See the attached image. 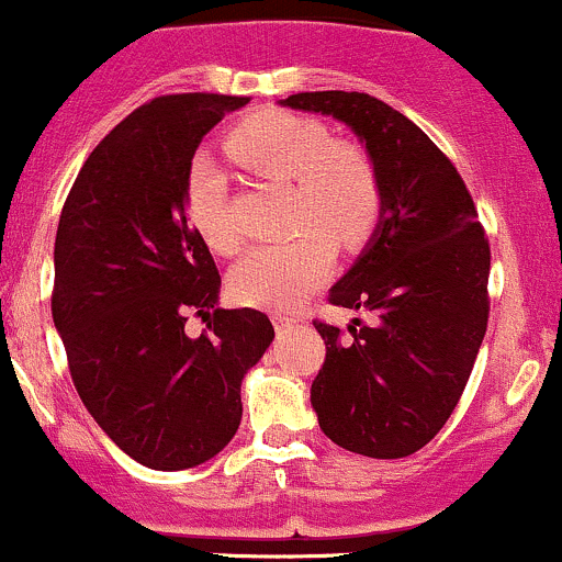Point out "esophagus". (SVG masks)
I'll list each match as a JSON object with an SVG mask.
<instances>
[{
    "label": "esophagus",
    "instance_id": "1",
    "mask_svg": "<svg viewBox=\"0 0 562 562\" xmlns=\"http://www.w3.org/2000/svg\"><path fill=\"white\" fill-rule=\"evenodd\" d=\"M294 316H289V314H273V325H276V330L279 333H283V330H289V327H294Z\"/></svg>",
    "mask_w": 562,
    "mask_h": 562
}]
</instances>
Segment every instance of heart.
<instances>
[{
    "mask_svg": "<svg viewBox=\"0 0 562 562\" xmlns=\"http://www.w3.org/2000/svg\"><path fill=\"white\" fill-rule=\"evenodd\" d=\"M226 153L265 180L292 186L289 229L279 246L254 248L232 268L235 300L257 308H292L333 270V243L358 248L382 213V186L369 155L333 142L330 131L289 111H259L226 138ZM188 213L213 251L235 254L240 232L232 221L226 177L210 158L191 164Z\"/></svg>",
    "mask_w": 562,
    "mask_h": 562,
    "instance_id": "1",
    "label": "heart"
}]
</instances>
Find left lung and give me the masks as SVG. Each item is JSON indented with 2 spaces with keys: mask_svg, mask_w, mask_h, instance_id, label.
Instances as JSON below:
<instances>
[{
  "mask_svg": "<svg viewBox=\"0 0 562 562\" xmlns=\"http://www.w3.org/2000/svg\"><path fill=\"white\" fill-rule=\"evenodd\" d=\"M281 105L344 122L374 164L382 213L330 303L374 325L352 338L314 322L325 366L311 385L319 429L371 459L420 451L470 380L488 319V243L457 166L402 111L366 92H300Z\"/></svg>",
  "mask_w": 562,
  "mask_h": 562,
  "instance_id": "left-lung-1",
  "label": "left lung"
}]
</instances>
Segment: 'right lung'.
Wrapping results in <instances>:
<instances>
[{
    "instance_id": "add662e5",
    "label": "right lung",
    "mask_w": 562,
    "mask_h": 562,
    "mask_svg": "<svg viewBox=\"0 0 562 562\" xmlns=\"http://www.w3.org/2000/svg\"><path fill=\"white\" fill-rule=\"evenodd\" d=\"M248 98L166 94L127 114L81 166L54 243L52 314L94 424L149 470L224 451L243 376L273 344L262 311L218 308L221 276L188 221L202 138ZM188 313L209 333H184Z\"/></svg>"
}]
</instances>
